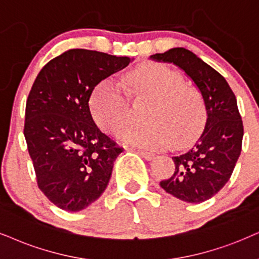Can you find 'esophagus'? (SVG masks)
<instances>
[{
  "instance_id": "esophagus-1",
  "label": "esophagus",
  "mask_w": 259,
  "mask_h": 259,
  "mask_svg": "<svg viewBox=\"0 0 259 259\" xmlns=\"http://www.w3.org/2000/svg\"><path fill=\"white\" fill-rule=\"evenodd\" d=\"M139 154H140L141 156H142L143 159L148 160V161H150V160H153L154 156H155V154L149 153V152H143V150H139Z\"/></svg>"
}]
</instances>
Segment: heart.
<instances>
[{
  "label": "heart",
  "mask_w": 259,
  "mask_h": 259,
  "mask_svg": "<svg viewBox=\"0 0 259 259\" xmlns=\"http://www.w3.org/2000/svg\"><path fill=\"white\" fill-rule=\"evenodd\" d=\"M127 94L153 100L143 126H130L120 140L145 149H160L173 141L177 147L192 142L204 123L205 106L201 91L185 83L183 75L168 65L146 63L124 77ZM92 114L104 132L117 135L129 118L123 91L112 78H105L92 91Z\"/></svg>",
  "instance_id": "heart-1"
}]
</instances>
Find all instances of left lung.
Returning a JSON list of instances; mask_svg holds the SVG:
<instances>
[{"instance_id":"left-lung-1","label":"left lung","mask_w":259,"mask_h":259,"mask_svg":"<svg viewBox=\"0 0 259 259\" xmlns=\"http://www.w3.org/2000/svg\"><path fill=\"white\" fill-rule=\"evenodd\" d=\"M150 58L181 68L201 91L207 111L202 135L191 149L173 156L175 173L160 186L184 202H204L230 181L240 155L244 126L237 99L226 78L190 50L173 48Z\"/></svg>"}]
</instances>
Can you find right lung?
Wrapping results in <instances>:
<instances>
[{"label": "right lung", "instance_id": "1", "mask_svg": "<svg viewBox=\"0 0 259 259\" xmlns=\"http://www.w3.org/2000/svg\"><path fill=\"white\" fill-rule=\"evenodd\" d=\"M129 57L71 49L39 71L29 92L24 135L38 188L58 208L80 211L105 191L123 152L92 118L90 98Z\"/></svg>", "mask_w": 259, "mask_h": 259}]
</instances>
